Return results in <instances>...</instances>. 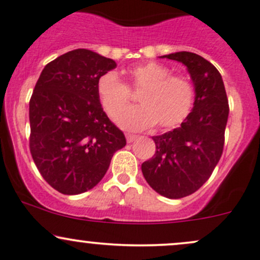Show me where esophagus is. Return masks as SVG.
Returning <instances> with one entry per match:
<instances>
[{
    "label": "esophagus",
    "instance_id": "esophagus-1",
    "mask_svg": "<svg viewBox=\"0 0 260 260\" xmlns=\"http://www.w3.org/2000/svg\"><path fill=\"white\" fill-rule=\"evenodd\" d=\"M137 139H138L137 136H135V135H127V142H128V143H132V142L137 141Z\"/></svg>",
    "mask_w": 260,
    "mask_h": 260
}]
</instances>
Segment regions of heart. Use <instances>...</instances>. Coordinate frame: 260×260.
<instances>
[{
  "label": "heart",
  "mask_w": 260,
  "mask_h": 260,
  "mask_svg": "<svg viewBox=\"0 0 260 260\" xmlns=\"http://www.w3.org/2000/svg\"><path fill=\"white\" fill-rule=\"evenodd\" d=\"M129 77V86L113 71L103 73L97 80L98 98L109 117H116L129 103L131 89H145L140 96L139 108L119 113L116 121L123 129L141 132L157 123L160 129H172L192 113L196 89L187 76L174 75L167 66L149 62L132 68Z\"/></svg>",
  "instance_id": "obj_1"
}]
</instances>
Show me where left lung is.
I'll return each instance as SVG.
<instances>
[{"mask_svg": "<svg viewBox=\"0 0 260 260\" xmlns=\"http://www.w3.org/2000/svg\"><path fill=\"white\" fill-rule=\"evenodd\" d=\"M163 57L187 66L196 88L194 106L180 127L152 137L155 153L142 163V173L155 192L178 199L198 190L219 162L229 105L222 76L209 61L185 51Z\"/></svg>", "mask_w": 260, "mask_h": 260, "instance_id": "obj_1", "label": "left lung"}]
</instances>
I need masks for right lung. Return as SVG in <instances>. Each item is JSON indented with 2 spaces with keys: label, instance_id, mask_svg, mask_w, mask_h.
Instances as JSON below:
<instances>
[{
  "label": "right lung",
  "instance_id": "add662e5",
  "mask_svg": "<svg viewBox=\"0 0 260 260\" xmlns=\"http://www.w3.org/2000/svg\"><path fill=\"white\" fill-rule=\"evenodd\" d=\"M116 62L86 48L46 64L29 100V151L43 179L62 194L92 189L125 137L103 111L97 80Z\"/></svg>",
  "mask_w": 260,
  "mask_h": 260
}]
</instances>
